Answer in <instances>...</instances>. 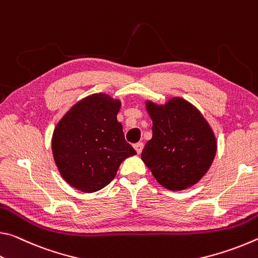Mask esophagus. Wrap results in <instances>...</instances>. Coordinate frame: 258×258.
Listing matches in <instances>:
<instances>
[{"instance_id": "obj_1", "label": "esophagus", "mask_w": 258, "mask_h": 258, "mask_svg": "<svg viewBox=\"0 0 258 258\" xmlns=\"http://www.w3.org/2000/svg\"><path fill=\"white\" fill-rule=\"evenodd\" d=\"M134 147H135V150H136L137 153L141 154L142 151H143V147H144V145H143V143H137V144L134 145Z\"/></svg>"}]
</instances>
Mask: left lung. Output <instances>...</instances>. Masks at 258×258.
<instances>
[{
    "label": "left lung",
    "mask_w": 258,
    "mask_h": 258,
    "mask_svg": "<svg viewBox=\"0 0 258 258\" xmlns=\"http://www.w3.org/2000/svg\"><path fill=\"white\" fill-rule=\"evenodd\" d=\"M145 105L153 136L142 152V160L163 187H192L207 174L216 155L212 126L199 109L180 97L163 105L146 100Z\"/></svg>",
    "instance_id": "8db88e82"
}]
</instances>
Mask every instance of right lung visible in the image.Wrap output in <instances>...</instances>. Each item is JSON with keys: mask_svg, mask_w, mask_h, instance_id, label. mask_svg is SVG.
<instances>
[{"mask_svg": "<svg viewBox=\"0 0 258 258\" xmlns=\"http://www.w3.org/2000/svg\"><path fill=\"white\" fill-rule=\"evenodd\" d=\"M120 108L119 99L100 92L79 100L59 120L51 149L59 174L71 186L84 193L99 191L126 158L137 154L116 119Z\"/></svg>", "mask_w": 258, "mask_h": 258, "instance_id": "right-lung-1", "label": "right lung"}]
</instances>
